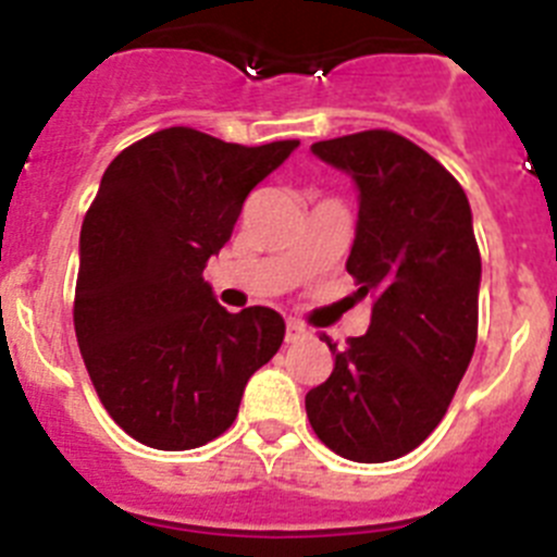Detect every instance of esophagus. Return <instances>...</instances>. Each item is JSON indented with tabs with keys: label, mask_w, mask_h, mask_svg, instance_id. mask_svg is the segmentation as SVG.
Segmentation results:
<instances>
[{
	"label": "esophagus",
	"mask_w": 557,
	"mask_h": 557,
	"mask_svg": "<svg viewBox=\"0 0 557 557\" xmlns=\"http://www.w3.org/2000/svg\"><path fill=\"white\" fill-rule=\"evenodd\" d=\"M304 337H307V329H304L298 321H293V318H289L287 332H284V339H287V343H298V339H304Z\"/></svg>",
	"instance_id": "1"
}]
</instances>
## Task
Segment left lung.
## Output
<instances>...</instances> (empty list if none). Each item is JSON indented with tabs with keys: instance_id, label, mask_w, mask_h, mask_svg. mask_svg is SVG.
<instances>
[{
	"instance_id": "1",
	"label": "left lung",
	"mask_w": 557,
	"mask_h": 557,
	"mask_svg": "<svg viewBox=\"0 0 557 557\" xmlns=\"http://www.w3.org/2000/svg\"><path fill=\"white\" fill-rule=\"evenodd\" d=\"M351 175L359 214L346 270L371 326L334 354L307 393L314 435L354 462H387L424 444L446 416L476 346L482 262L462 186L430 152L391 131L318 141Z\"/></svg>"
}]
</instances>
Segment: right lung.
<instances>
[{"instance_id":"add662e5","label":"right lung","mask_w":557,"mask_h":557,"mask_svg":"<svg viewBox=\"0 0 557 557\" xmlns=\"http://www.w3.org/2000/svg\"><path fill=\"white\" fill-rule=\"evenodd\" d=\"M298 145L166 127L108 164L81 228L75 332L102 407L139 444L184 451L223 435L282 346V314L225 312L203 268Z\"/></svg>"}]
</instances>
